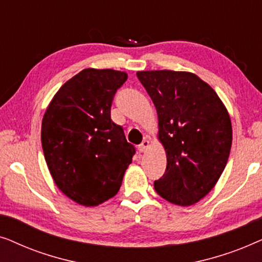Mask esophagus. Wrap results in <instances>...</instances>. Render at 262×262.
Returning a JSON list of instances; mask_svg holds the SVG:
<instances>
[{
	"mask_svg": "<svg viewBox=\"0 0 262 262\" xmlns=\"http://www.w3.org/2000/svg\"><path fill=\"white\" fill-rule=\"evenodd\" d=\"M149 146H150V142L148 141V139H144V141L142 142V144L138 146L139 152H145L146 150L149 149Z\"/></svg>",
	"mask_w": 262,
	"mask_h": 262,
	"instance_id": "obj_1",
	"label": "esophagus"
}]
</instances>
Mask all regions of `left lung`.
<instances>
[{
    "instance_id": "1",
    "label": "left lung",
    "mask_w": 262,
    "mask_h": 262,
    "mask_svg": "<svg viewBox=\"0 0 262 262\" xmlns=\"http://www.w3.org/2000/svg\"><path fill=\"white\" fill-rule=\"evenodd\" d=\"M159 117V139L167 155L155 191L171 204L189 206L217 184L232 142L231 120L217 93L187 71H138Z\"/></svg>"
}]
</instances>
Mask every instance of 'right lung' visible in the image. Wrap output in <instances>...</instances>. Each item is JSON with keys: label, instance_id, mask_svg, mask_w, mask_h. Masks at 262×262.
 <instances>
[{"label": "right lung", "instance_id": "obj_1", "mask_svg": "<svg viewBox=\"0 0 262 262\" xmlns=\"http://www.w3.org/2000/svg\"><path fill=\"white\" fill-rule=\"evenodd\" d=\"M127 74L83 69L67 81L45 111L41 145L53 181L83 206H98L119 191L135 146L111 119L117 89Z\"/></svg>", "mask_w": 262, "mask_h": 262}]
</instances>
